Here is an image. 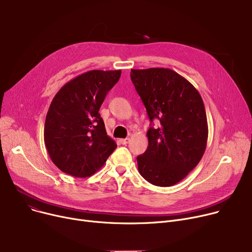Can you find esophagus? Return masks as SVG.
<instances>
[{
    "label": "esophagus",
    "mask_w": 252,
    "mask_h": 252,
    "mask_svg": "<svg viewBox=\"0 0 252 252\" xmlns=\"http://www.w3.org/2000/svg\"><path fill=\"white\" fill-rule=\"evenodd\" d=\"M121 141V143L123 144V145H126L128 142H129V138H126V139H121L119 140Z\"/></svg>",
    "instance_id": "34e87169"
}]
</instances>
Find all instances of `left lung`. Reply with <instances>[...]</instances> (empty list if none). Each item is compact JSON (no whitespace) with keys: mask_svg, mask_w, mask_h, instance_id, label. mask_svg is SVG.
Listing matches in <instances>:
<instances>
[{"mask_svg":"<svg viewBox=\"0 0 252 252\" xmlns=\"http://www.w3.org/2000/svg\"><path fill=\"white\" fill-rule=\"evenodd\" d=\"M130 79L157 128L147 131L148 148L137 157L140 175L155 186L182 181L204 154L208 126L202 98L186 78L168 68L130 69Z\"/></svg>","mask_w":252,"mask_h":252,"instance_id":"1","label":"left lung"}]
</instances>
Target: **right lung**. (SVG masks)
Wrapping results in <instances>:
<instances>
[{"label":"right lung","instance_id":"obj_1","mask_svg":"<svg viewBox=\"0 0 252 252\" xmlns=\"http://www.w3.org/2000/svg\"><path fill=\"white\" fill-rule=\"evenodd\" d=\"M121 70H90L65 84L52 100L44 130L51 159L76 178L94 175L117 147L99 109Z\"/></svg>","mask_w":252,"mask_h":252}]
</instances>
